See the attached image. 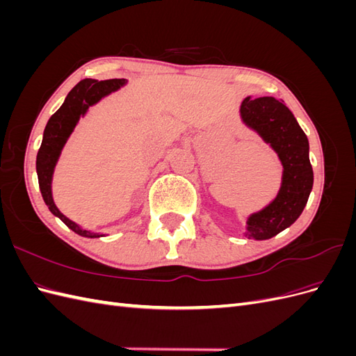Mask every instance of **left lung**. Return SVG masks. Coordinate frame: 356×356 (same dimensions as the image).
Instances as JSON below:
<instances>
[{"label": "left lung", "mask_w": 356, "mask_h": 356, "mask_svg": "<svg viewBox=\"0 0 356 356\" xmlns=\"http://www.w3.org/2000/svg\"><path fill=\"white\" fill-rule=\"evenodd\" d=\"M239 111L242 123L268 144L284 168L276 197L246 218V238L266 241L294 224L306 207L314 187L309 141L294 114L273 96L245 98Z\"/></svg>", "instance_id": "8db88e82"}]
</instances>
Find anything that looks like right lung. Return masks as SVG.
<instances>
[{"instance_id": "obj_1", "label": "right lung", "mask_w": 356, "mask_h": 356, "mask_svg": "<svg viewBox=\"0 0 356 356\" xmlns=\"http://www.w3.org/2000/svg\"><path fill=\"white\" fill-rule=\"evenodd\" d=\"M127 83L124 79H113L98 81L93 79L81 80L75 88L67 95L60 108L53 114L46 124L44 134H42V143L37 154V175L41 196L44 203L49 207L50 212L58 217L62 222H65L74 233H77L83 238H102L104 233H96L92 230L83 229L80 224L71 221L63 215L55 204L51 195V181L55 168L63 147H65L68 138L74 132L79 120L86 115L92 105L98 104L105 96L113 92H117Z\"/></svg>"}]
</instances>
